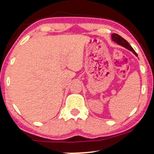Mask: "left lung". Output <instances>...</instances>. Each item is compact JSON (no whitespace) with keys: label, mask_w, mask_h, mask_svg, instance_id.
Instances as JSON below:
<instances>
[{"label":"left lung","mask_w":154,"mask_h":154,"mask_svg":"<svg viewBox=\"0 0 154 154\" xmlns=\"http://www.w3.org/2000/svg\"><path fill=\"white\" fill-rule=\"evenodd\" d=\"M111 38H112L113 41L116 42V43H118V44H119V45H122V46L128 49V50L132 51V52H133V54H135V56H137V54H136V52H135V51H134V49L132 48L131 45H130V44L128 43V42L127 41V40H125V39H124L123 38H122V37L120 36V35L116 34V33H114V34L111 35Z\"/></svg>","instance_id":"1"}]
</instances>
